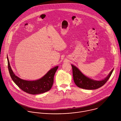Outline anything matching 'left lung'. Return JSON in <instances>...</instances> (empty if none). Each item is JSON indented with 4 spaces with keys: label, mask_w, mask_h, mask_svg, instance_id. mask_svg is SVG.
Wrapping results in <instances>:
<instances>
[{
    "label": "left lung",
    "mask_w": 121,
    "mask_h": 121,
    "mask_svg": "<svg viewBox=\"0 0 121 121\" xmlns=\"http://www.w3.org/2000/svg\"><path fill=\"white\" fill-rule=\"evenodd\" d=\"M74 82L78 87L85 90H96L104 85L111 77L113 68L107 77L101 80H96L84 75L75 65L71 64Z\"/></svg>",
    "instance_id": "8db88e82"
}]
</instances>
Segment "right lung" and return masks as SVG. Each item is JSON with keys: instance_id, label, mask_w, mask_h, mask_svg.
<instances>
[{"instance_id": "add662e5", "label": "right lung", "mask_w": 121, "mask_h": 121, "mask_svg": "<svg viewBox=\"0 0 121 121\" xmlns=\"http://www.w3.org/2000/svg\"><path fill=\"white\" fill-rule=\"evenodd\" d=\"M8 69L10 76L14 82L23 91L30 94H39L49 91L54 83L55 74L58 68L56 66L48 71L42 78L35 80H26L16 76L12 70L8 59Z\"/></svg>"}]
</instances>
